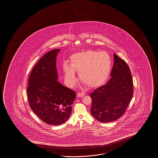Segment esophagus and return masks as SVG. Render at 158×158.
Returning <instances> with one entry per match:
<instances>
[{
  "label": "esophagus",
  "instance_id": "esophagus-1",
  "mask_svg": "<svg viewBox=\"0 0 158 158\" xmlns=\"http://www.w3.org/2000/svg\"><path fill=\"white\" fill-rule=\"evenodd\" d=\"M85 95V92H78L77 94V97H82L83 96Z\"/></svg>",
  "mask_w": 158,
  "mask_h": 158
}]
</instances>
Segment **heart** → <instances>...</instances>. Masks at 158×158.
<instances>
[{
  "mask_svg": "<svg viewBox=\"0 0 158 158\" xmlns=\"http://www.w3.org/2000/svg\"><path fill=\"white\" fill-rule=\"evenodd\" d=\"M112 61L106 52L89 50L72 56L71 65L63 64L65 77L70 86L77 81L75 71L79 73L80 80L88 86L93 87L103 84L109 76Z\"/></svg>",
  "mask_w": 158,
  "mask_h": 158,
  "instance_id": "heart-1",
  "label": "heart"
}]
</instances>
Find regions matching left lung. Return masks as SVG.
Instances as JSON below:
<instances>
[{
	"label": "left lung",
	"mask_w": 158,
	"mask_h": 158,
	"mask_svg": "<svg viewBox=\"0 0 158 158\" xmlns=\"http://www.w3.org/2000/svg\"><path fill=\"white\" fill-rule=\"evenodd\" d=\"M111 78L91 93V113L102 123L114 121L125 112L133 94L131 72L123 59L114 53Z\"/></svg>",
	"instance_id": "1"
}]
</instances>
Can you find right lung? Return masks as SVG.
<instances>
[{
  "mask_svg": "<svg viewBox=\"0 0 158 158\" xmlns=\"http://www.w3.org/2000/svg\"><path fill=\"white\" fill-rule=\"evenodd\" d=\"M59 49L42 56L28 78L27 93L31 108L44 123L59 125L69 118L75 91L57 81L56 57Z\"/></svg>",
  "mask_w": 158,
  "mask_h": 158,
  "instance_id": "add662e5",
  "label": "right lung"
}]
</instances>
